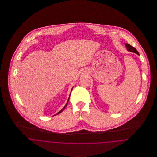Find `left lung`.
I'll return each mask as SVG.
<instances>
[{
    "instance_id": "8db88e82",
    "label": "left lung",
    "mask_w": 157,
    "mask_h": 157,
    "mask_svg": "<svg viewBox=\"0 0 157 157\" xmlns=\"http://www.w3.org/2000/svg\"><path fill=\"white\" fill-rule=\"evenodd\" d=\"M126 46L127 49H128V51H131V52H135V53H136V54H137L139 55L138 52L137 51V50L134 47H133V46H132L131 45H129V44H126Z\"/></svg>"
}]
</instances>
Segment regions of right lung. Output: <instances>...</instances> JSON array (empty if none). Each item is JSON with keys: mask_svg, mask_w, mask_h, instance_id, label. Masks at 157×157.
Here are the masks:
<instances>
[{"mask_svg": "<svg viewBox=\"0 0 157 157\" xmlns=\"http://www.w3.org/2000/svg\"><path fill=\"white\" fill-rule=\"evenodd\" d=\"M69 97H70V96H69ZM69 99H68V100H67V104H66V105H65V107H64V108H63V109H62V110H61V111H59V112H58V113H56V115H57V114H59V113H61V112H62V111H63V110H64V109H65V107H67V103H68V101H69Z\"/></svg>", "mask_w": 157, "mask_h": 157, "instance_id": "1", "label": "right lung"}]
</instances>
